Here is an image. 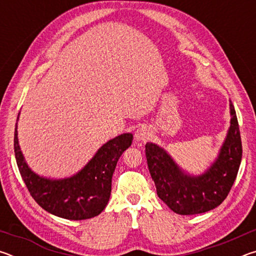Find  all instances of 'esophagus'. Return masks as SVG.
Masks as SVG:
<instances>
[{
  "label": "esophagus",
  "instance_id": "34e87169",
  "mask_svg": "<svg viewBox=\"0 0 256 256\" xmlns=\"http://www.w3.org/2000/svg\"><path fill=\"white\" fill-rule=\"evenodd\" d=\"M150 136H151L150 130L146 126H141L136 130V141H146Z\"/></svg>",
  "mask_w": 256,
  "mask_h": 256
}]
</instances>
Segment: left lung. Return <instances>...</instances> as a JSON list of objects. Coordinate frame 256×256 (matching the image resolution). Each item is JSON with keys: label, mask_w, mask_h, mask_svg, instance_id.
<instances>
[{"label": "left lung", "mask_w": 256, "mask_h": 256, "mask_svg": "<svg viewBox=\"0 0 256 256\" xmlns=\"http://www.w3.org/2000/svg\"><path fill=\"white\" fill-rule=\"evenodd\" d=\"M230 126L218 157L201 175H190L162 146L148 142L146 156L159 198L175 214L190 216L214 209L227 198L242 162V140L234 105Z\"/></svg>", "instance_id": "8db88e82"}]
</instances>
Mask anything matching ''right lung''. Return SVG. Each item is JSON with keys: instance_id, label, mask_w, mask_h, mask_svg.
I'll use <instances>...</instances> for the list:
<instances>
[{"instance_id": "right-lung-1", "label": "right lung", "mask_w": 256, "mask_h": 256, "mask_svg": "<svg viewBox=\"0 0 256 256\" xmlns=\"http://www.w3.org/2000/svg\"><path fill=\"white\" fill-rule=\"evenodd\" d=\"M18 114V120H19ZM14 128V154L21 177L30 196L42 209L60 218L84 220L98 216L110 201L112 177L120 156L132 144V133H123L98 149L89 162L71 177L47 178L26 162Z\"/></svg>"}]
</instances>
